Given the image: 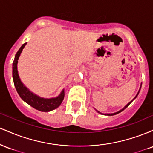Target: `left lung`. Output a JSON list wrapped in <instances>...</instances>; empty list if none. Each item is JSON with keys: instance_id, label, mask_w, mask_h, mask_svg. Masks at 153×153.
<instances>
[{"instance_id": "obj_1", "label": "left lung", "mask_w": 153, "mask_h": 153, "mask_svg": "<svg viewBox=\"0 0 153 153\" xmlns=\"http://www.w3.org/2000/svg\"><path fill=\"white\" fill-rule=\"evenodd\" d=\"M140 88H141V86H140ZM140 91H139V92H140ZM139 92L137 93V95H136V96H135V98H134V99H136V97H137V96H138V94H139ZM134 99H133V100H134ZM133 100H132V101H133ZM132 101H130V102H129V103H127V105H126V106H124V108H122V109H121L120 111H119L116 112V113H113V114H102V113H101V112L98 111H97V110H96V111H98V112H99V114H103V115H107V116H113V115H116V114H117L120 113V112H122V111H124V109H125V108H127V107H128V106H129V104H130V103H131V102H132Z\"/></svg>"}]
</instances>
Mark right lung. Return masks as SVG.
<instances>
[{
    "label": "right lung",
    "instance_id": "add662e5",
    "mask_svg": "<svg viewBox=\"0 0 153 153\" xmlns=\"http://www.w3.org/2000/svg\"><path fill=\"white\" fill-rule=\"evenodd\" d=\"M26 45V43H24L20 47L17 53L16 54L14 60L13 62V72H12V73H13V80L15 88L16 89L17 93L23 101L30 105L35 109L40 111H50L57 108L62 102L65 96L64 90L62 91V92L57 97L52 98V99H44V98L38 96L37 95L33 94L22 83L20 78H19L18 71H17V63H18L19 56H20L23 49Z\"/></svg>",
    "mask_w": 153,
    "mask_h": 153
}]
</instances>
